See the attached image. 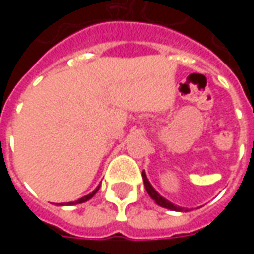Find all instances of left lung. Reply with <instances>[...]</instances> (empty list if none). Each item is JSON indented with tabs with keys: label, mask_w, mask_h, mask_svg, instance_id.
Instances as JSON below:
<instances>
[{
	"label": "left lung",
	"mask_w": 254,
	"mask_h": 254,
	"mask_svg": "<svg viewBox=\"0 0 254 254\" xmlns=\"http://www.w3.org/2000/svg\"><path fill=\"white\" fill-rule=\"evenodd\" d=\"M141 176H143V181H144V187H145V190H147V193L149 194V197L152 198V200H155V202L158 204V205H160V207L163 208H167V209H173V211H188V209H185V208L182 207H178V205H174L173 202H170L169 200H166L165 197H162L158 193V191L155 190L154 187L149 184L148 178H147V176H145V173H141Z\"/></svg>",
	"instance_id": "1"
}]
</instances>
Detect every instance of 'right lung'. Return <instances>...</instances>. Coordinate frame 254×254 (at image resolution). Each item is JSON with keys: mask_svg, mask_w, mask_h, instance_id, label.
I'll return each mask as SVG.
<instances>
[{"mask_svg": "<svg viewBox=\"0 0 254 254\" xmlns=\"http://www.w3.org/2000/svg\"><path fill=\"white\" fill-rule=\"evenodd\" d=\"M100 187V185H99ZM99 187L96 188V189H95L94 191H92V193H89V194H87V196H84V197H81V198H78L77 201H73V202H66V205H72V204H81V202H85V201H88L89 198H92V197H94V194L95 193H96V191H98V189H99Z\"/></svg>", "mask_w": 254, "mask_h": 254, "instance_id": "add662e5", "label": "right lung"}]
</instances>
